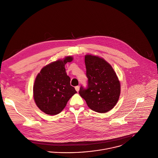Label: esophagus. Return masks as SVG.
Segmentation results:
<instances>
[{"mask_svg":"<svg viewBox=\"0 0 158 158\" xmlns=\"http://www.w3.org/2000/svg\"><path fill=\"white\" fill-rule=\"evenodd\" d=\"M75 89H76V91H77V92H78L79 90H80V87H79V86H75Z\"/></svg>","mask_w":158,"mask_h":158,"instance_id":"1","label":"esophagus"}]
</instances>
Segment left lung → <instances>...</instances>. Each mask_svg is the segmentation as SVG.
<instances>
[{
    "instance_id": "obj_1",
    "label": "left lung",
    "mask_w": 158,
    "mask_h": 158,
    "mask_svg": "<svg viewBox=\"0 0 158 158\" xmlns=\"http://www.w3.org/2000/svg\"><path fill=\"white\" fill-rule=\"evenodd\" d=\"M88 88L80 87L79 94L88 106L98 113H106L114 107L120 94V83L114 69L98 56H85Z\"/></svg>"
}]
</instances>
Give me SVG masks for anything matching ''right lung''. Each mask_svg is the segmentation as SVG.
Segmentation results:
<instances>
[{
	"mask_svg": "<svg viewBox=\"0 0 158 158\" xmlns=\"http://www.w3.org/2000/svg\"><path fill=\"white\" fill-rule=\"evenodd\" d=\"M73 58L69 56L44 66L37 75L33 85V98L38 108L46 114H59L77 92L70 85L65 65Z\"/></svg>",
	"mask_w": 158,
	"mask_h": 158,
	"instance_id": "right-lung-1",
	"label": "right lung"
}]
</instances>
